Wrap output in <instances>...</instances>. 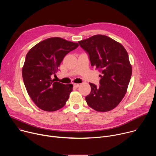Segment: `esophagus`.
Returning <instances> with one entry per match:
<instances>
[{"instance_id":"34e87169","label":"esophagus","mask_w":156,"mask_h":156,"mask_svg":"<svg viewBox=\"0 0 156 156\" xmlns=\"http://www.w3.org/2000/svg\"><path fill=\"white\" fill-rule=\"evenodd\" d=\"M79 86H80V84H77V83H74V84H73V86H74L75 88L78 87H79Z\"/></svg>"}]
</instances>
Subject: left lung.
<instances>
[{
	"instance_id": "1",
	"label": "left lung",
	"mask_w": 156,
	"mask_h": 156,
	"mask_svg": "<svg viewBox=\"0 0 156 156\" xmlns=\"http://www.w3.org/2000/svg\"><path fill=\"white\" fill-rule=\"evenodd\" d=\"M78 43L90 55L91 66L101 72L99 87L90 83L91 91L85 98L87 105L101 112L114 109L124 98L131 76L128 52L120 43L102 34Z\"/></svg>"
}]
</instances>
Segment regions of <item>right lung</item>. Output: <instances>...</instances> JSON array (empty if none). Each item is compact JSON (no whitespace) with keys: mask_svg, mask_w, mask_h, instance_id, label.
I'll use <instances>...</instances> for the list:
<instances>
[{"mask_svg":"<svg viewBox=\"0 0 156 156\" xmlns=\"http://www.w3.org/2000/svg\"><path fill=\"white\" fill-rule=\"evenodd\" d=\"M77 42L55 37L41 41L26 55L22 76L28 94L41 109L54 112L62 108L73 90V84L52 80L64 57L78 47Z\"/></svg>","mask_w":156,"mask_h":156,"instance_id":"obj_1","label":"right lung"}]
</instances>
